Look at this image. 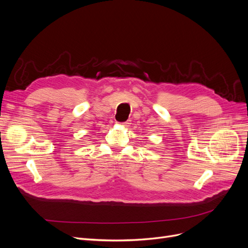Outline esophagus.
<instances>
[{"instance_id": "34e87169", "label": "esophagus", "mask_w": 248, "mask_h": 248, "mask_svg": "<svg viewBox=\"0 0 248 248\" xmlns=\"http://www.w3.org/2000/svg\"><path fill=\"white\" fill-rule=\"evenodd\" d=\"M129 124H130V121H126L125 123H124V124H123V125H124V126H125V127H128V126H129Z\"/></svg>"}]
</instances>
